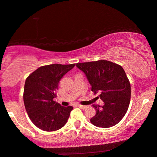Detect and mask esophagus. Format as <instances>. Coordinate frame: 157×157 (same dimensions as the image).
I'll list each match as a JSON object with an SVG mask.
<instances>
[{
	"instance_id": "esophagus-1",
	"label": "esophagus",
	"mask_w": 157,
	"mask_h": 157,
	"mask_svg": "<svg viewBox=\"0 0 157 157\" xmlns=\"http://www.w3.org/2000/svg\"><path fill=\"white\" fill-rule=\"evenodd\" d=\"M78 107L79 108L81 109H85L86 108V105H80V104H79V105H78Z\"/></svg>"
}]
</instances>
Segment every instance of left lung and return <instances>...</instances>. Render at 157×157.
I'll return each instance as SVG.
<instances>
[{"label": "left lung", "instance_id": "1", "mask_svg": "<svg viewBox=\"0 0 157 157\" xmlns=\"http://www.w3.org/2000/svg\"><path fill=\"white\" fill-rule=\"evenodd\" d=\"M76 66L85 73L91 91L99 95L103 106L93 105L96 115L90 121L101 128L112 127L121 120L131 100V84L122 67L106 60L78 63Z\"/></svg>", "mask_w": 157, "mask_h": 157}]
</instances>
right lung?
<instances>
[{
    "label": "right lung",
    "instance_id": "obj_1",
    "mask_svg": "<svg viewBox=\"0 0 157 157\" xmlns=\"http://www.w3.org/2000/svg\"><path fill=\"white\" fill-rule=\"evenodd\" d=\"M75 63L51 64L30 74L24 84V103L32 122L44 131L59 130L66 124L73 107H63L54 101L59 81Z\"/></svg>",
    "mask_w": 157,
    "mask_h": 157
}]
</instances>
